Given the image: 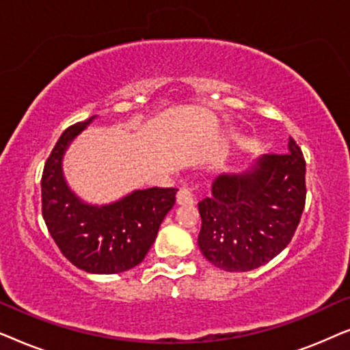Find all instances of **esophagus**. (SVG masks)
I'll return each instance as SVG.
<instances>
[{"label":"esophagus","mask_w":350,"mask_h":350,"mask_svg":"<svg viewBox=\"0 0 350 350\" xmlns=\"http://www.w3.org/2000/svg\"><path fill=\"white\" fill-rule=\"evenodd\" d=\"M176 204L178 205H193L194 204V194L193 189L183 186L178 193H176Z\"/></svg>","instance_id":"obj_1"}]
</instances>
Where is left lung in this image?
I'll return each instance as SVG.
<instances>
[{
  "label": "left lung",
  "instance_id": "1",
  "mask_svg": "<svg viewBox=\"0 0 350 350\" xmlns=\"http://www.w3.org/2000/svg\"><path fill=\"white\" fill-rule=\"evenodd\" d=\"M306 204V161L290 137L288 152L258 157L248 170L223 174L200 200L198 243L219 269L247 272L288 245Z\"/></svg>",
  "mask_w": 350,
  "mask_h": 350
}]
</instances>
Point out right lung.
<instances>
[{"instance_id": "right-lung-1", "label": "right lung", "mask_w": 350, "mask_h": 350, "mask_svg": "<svg viewBox=\"0 0 350 350\" xmlns=\"http://www.w3.org/2000/svg\"><path fill=\"white\" fill-rule=\"evenodd\" d=\"M94 119L66 129L47 157L41 178L42 218L71 265L90 274H118L145 260L178 189H135L105 205L78 198L66 185L62 164L71 142Z\"/></svg>"}]
</instances>
